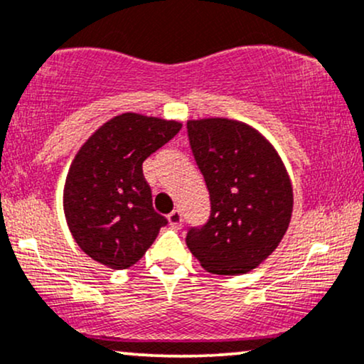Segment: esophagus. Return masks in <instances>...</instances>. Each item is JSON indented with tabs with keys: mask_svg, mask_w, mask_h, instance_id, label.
Wrapping results in <instances>:
<instances>
[{
	"mask_svg": "<svg viewBox=\"0 0 364 364\" xmlns=\"http://www.w3.org/2000/svg\"><path fill=\"white\" fill-rule=\"evenodd\" d=\"M168 222H169V225L173 227V229H179V227H181V224H183L181 212H179V210H173V212H171L168 215Z\"/></svg>",
	"mask_w": 364,
	"mask_h": 364,
	"instance_id": "obj_1",
	"label": "esophagus"
}]
</instances>
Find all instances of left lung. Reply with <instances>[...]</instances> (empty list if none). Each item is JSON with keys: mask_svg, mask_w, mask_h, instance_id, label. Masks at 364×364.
I'll list each match as a JSON object with an SVG mask.
<instances>
[{"mask_svg": "<svg viewBox=\"0 0 364 364\" xmlns=\"http://www.w3.org/2000/svg\"><path fill=\"white\" fill-rule=\"evenodd\" d=\"M188 137L210 193L208 222L186 246L208 273L256 269L282 242L293 212L290 174L273 144L230 118L188 120Z\"/></svg>", "mask_w": 364, "mask_h": 364, "instance_id": "obj_1", "label": "left lung"}]
</instances>
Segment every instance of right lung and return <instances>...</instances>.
I'll return each mask as SVG.
<instances>
[{"label":"right lung","instance_id":"obj_1","mask_svg":"<svg viewBox=\"0 0 364 364\" xmlns=\"http://www.w3.org/2000/svg\"><path fill=\"white\" fill-rule=\"evenodd\" d=\"M181 127L127 112L98 127L74 156L64 185V215L91 259L112 269L130 268L168 224L152 208L142 163Z\"/></svg>","mask_w":364,"mask_h":364}]
</instances>
